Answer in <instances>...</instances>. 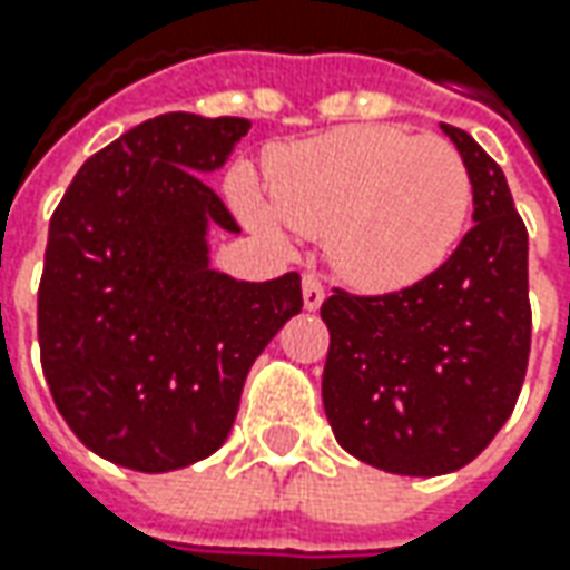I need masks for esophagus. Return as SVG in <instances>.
Wrapping results in <instances>:
<instances>
[{"label": "esophagus", "mask_w": 570, "mask_h": 570, "mask_svg": "<svg viewBox=\"0 0 570 570\" xmlns=\"http://www.w3.org/2000/svg\"><path fill=\"white\" fill-rule=\"evenodd\" d=\"M301 292H304V311H317L320 304H323V285H320V278L314 273H304V282H301Z\"/></svg>", "instance_id": "esophagus-1"}]
</instances>
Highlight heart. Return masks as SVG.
<instances>
[{"mask_svg":"<svg viewBox=\"0 0 570 570\" xmlns=\"http://www.w3.org/2000/svg\"><path fill=\"white\" fill-rule=\"evenodd\" d=\"M269 196L273 206L247 177L237 180V206L253 228L282 237L288 225L326 237L345 282L386 292L448 259L470 215L472 180L460 151L441 136L345 126L285 148Z\"/></svg>","mask_w":570,"mask_h":570,"instance_id":"b5f03b06","label":"heart"}]
</instances>
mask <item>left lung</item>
<instances>
[{
    "label": "left lung",
    "instance_id": "left-lung-1",
    "mask_svg": "<svg viewBox=\"0 0 570 570\" xmlns=\"http://www.w3.org/2000/svg\"><path fill=\"white\" fill-rule=\"evenodd\" d=\"M472 180V225L441 269L403 292H336L323 409L352 456L396 475L472 463L514 412L530 358L527 228L504 170L441 122Z\"/></svg>",
    "mask_w": 570,
    "mask_h": 570
}]
</instances>
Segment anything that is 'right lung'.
Segmentation results:
<instances>
[{
	"label": "right lung",
	"instance_id": "obj_1",
	"mask_svg": "<svg viewBox=\"0 0 570 570\" xmlns=\"http://www.w3.org/2000/svg\"><path fill=\"white\" fill-rule=\"evenodd\" d=\"M250 122L161 114L91 155L50 218L37 340L53 403L98 456L139 472L228 441L259 352L301 314V275L212 269L208 230L240 234L206 177Z\"/></svg>",
	"mask_w": 570,
	"mask_h": 570
}]
</instances>
